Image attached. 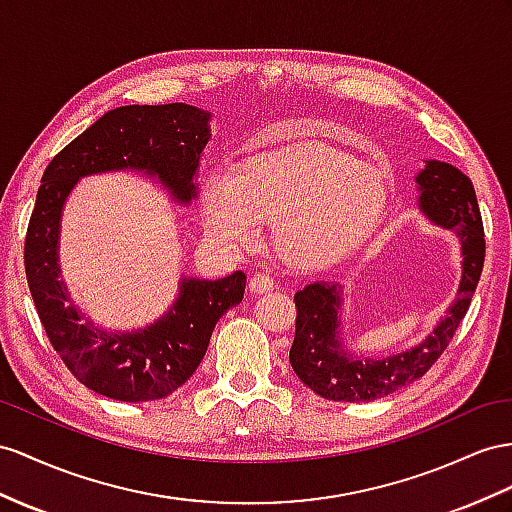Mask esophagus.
Instances as JSON below:
<instances>
[{
  "label": "esophagus",
  "mask_w": 512,
  "mask_h": 512,
  "mask_svg": "<svg viewBox=\"0 0 512 512\" xmlns=\"http://www.w3.org/2000/svg\"><path fill=\"white\" fill-rule=\"evenodd\" d=\"M248 287H251L253 294H266V292L274 290V279L270 277V274L257 272V274H253V279H251V283H248Z\"/></svg>",
  "instance_id": "obj_1"
}]
</instances>
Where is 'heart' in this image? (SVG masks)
<instances>
[{"label": "heart", "mask_w": 512, "mask_h": 512, "mask_svg": "<svg viewBox=\"0 0 512 512\" xmlns=\"http://www.w3.org/2000/svg\"><path fill=\"white\" fill-rule=\"evenodd\" d=\"M389 183L378 166L322 144L248 157L233 175H214L201 192L207 231L231 248L255 244L272 222L279 251L300 268L355 253L381 225Z\"/></svg>", "instance_id": "heart-1"}]
</instances>
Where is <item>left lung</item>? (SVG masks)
Segmentation results:
<instances>
[{
	"mask_svg": "<svg viewBox=\"0 0 512 512\" xmlns=\"http://www.w3.org/2000/svg\"><path fill=\"white\" fill-rule=\"evenodd\" d=\"M419 205L439 225L454 229L463 244V281L448 316L426 342L387 359L346 357L337 342L339 285L318 281L296 292V333L290 363L296 376L318 396L335 402H370L411 385L439 361L461 326L484 266V229L471 179L432 160L417 175Z\"/></svg>",
	"mask_w": 512,
	"mask_h": 512,
	"instance_id": "obj_1",
	"label": "left lung"
}]
</instances>
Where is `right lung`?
<instances>
[{"label": "right lung", "instance_id": "right-lung-1", "mask_svg": "<svg viewBox=\"0 0 512 512\" xmlns=\"http://www.w3.org/2000/svg\"><path fill=\"white\" fill-rule=\"evenodd\" d=\"M207 119V112L188 103L116 108L71 140L43 173L25 233V277L62 363L82 385L106 398L160 400L186 383L205 357L216 322L242 303L246 277L238 270L218 281L183 279L181 296L166 318L140 333H103L69 305L58 281L64 199L84 175L140 168L188 203L196 194L192 177L209 140Z\"/></svg>", "mask_w": 512, "mask_h": 512}]
</instances>
